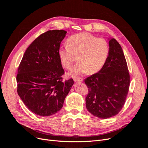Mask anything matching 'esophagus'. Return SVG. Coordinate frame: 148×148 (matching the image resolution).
<instances>
[{"label":"esophagus","instance_id":"obj_1","mask_svg":"<svg viewBox=\"0 0 148 148\" xmlns=\"http://www.w3.org/2000/svg\"><path fill=\"white\" fill-rule=\"evenodd\" d=\"M75 82H82L83 81V79L82 78H73Z\"/></svg>","mask_w":148,"mask_h":148}]
</instances>
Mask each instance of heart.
I'll use <instances>...</instances> for the list:
<instances>
[{
    "instance_id": "b5f03b06",
    "label": "heart",
    "mask_w": 148,
    "mask_h": 148,
    "mask_svg": "<svg viewBox=\"0 0 148 148\" xmlns=\"http://www.w3.org/2000/svg\"><path fill=\"white\" fill-rule=\"evenodd\" d=\"M66 45L60 47L58 53L62 65L66 69H70L78 58L79 63L69 73L71 77L97 72L104 66L109 53V43L104 38L85 33L71 36L67 39Z\"/></svg>"
}]
</instances>
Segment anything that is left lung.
<instances>
[{
  "label": "left lung",
  "mask_w": 148,
  "mask_h": 148,
  "mask_svg": "<svg viewBox=\"0 0 148 148\" xmlns=\"http://www.w3.org/2000/svg\"><path fill=\"white\" fill-rule=\"evenodd\" d=\"M109 53L97 73L84 79L88 88L86 107L94 116L107 119L119 114L125 104L130 86V75L122 47L109 39Z\"/></svg>",
  "instance_id": "obj_1"
}]
</instances>
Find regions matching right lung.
Listing matches in <instances>:
<instances>
[{
  "label": "right lung",
  "mask_w": 148,
  "mask_h": 148,
  "mask_svg": "<svg viewBox=\"0 0 148 148\" xmlns=\"http://www.w3.org/2000/svg\"><path fill=\"white\" fill-rule=\"evenodd\" d=\"M66 33L55 29L40 35L26 50L18 69V95L38 115L59 112L74 83L72 78L62 81L65 72L58 51Z\"/></svg>",
  "instance_id": "right-lung-1"
}]
</instances>
